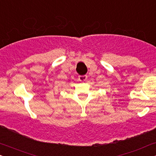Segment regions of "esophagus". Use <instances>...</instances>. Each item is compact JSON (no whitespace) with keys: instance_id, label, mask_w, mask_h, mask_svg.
I'll list each match as a JSON object with an SVG mask.
<instances>
[{"instance_id":"1","label":"esophagus","mask_w":156,"mask_h":156,"mask_svg":"<svg viewBox=\"0 0 156 156\" xmlns=\"http://www.w3.org/2000/svg\"><path fill=\"white\" fill-rule=\"evenodd\" d=\"M87 78H88V76H87L86 75H85V76H78V80H79L80 81L83 82L85 80H86Z\"/></svg>"}]
</instances>
